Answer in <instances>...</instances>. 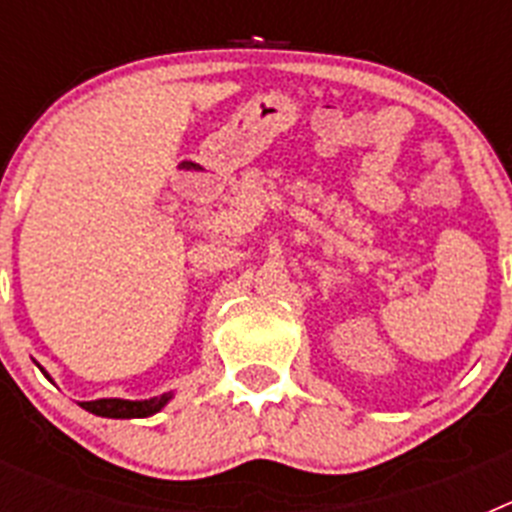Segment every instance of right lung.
I'll list each match as a JSON object with an SVG mask.
<instances>
[{"label": "right lung", "mask_w": 512, "mask_h": 512, "mask_svg": "<svg viewBox=\"0 0 512 512\" xmlns=\"http://www.w3.org/2000/svg\"><path fill=\"white\" fill-rule=\"evenodd\" d=\"M40 372H43V366H40ZM45 377H48V374H45ZM169 400H171V392L151 397V400H120V397H104V400L79 402V405L84 410H89V413L102 415V418H148V415L158 413V410L164 408Z\"/></svg>", "instance_id": "right-lung-1"}]
</instances>
